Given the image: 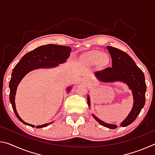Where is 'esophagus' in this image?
<instances>
[{"label": "esophagus", "mask_w": 155, "mask_h": 155, "mask_svg": "<svg viewBox=\"0 0 155 155\" xmlns=\"http://www.w3.org/2000/svg\"><path fill=\"white\" fill-rule=\"evenodd\" d=\"M82 81L83 82V83L88 84L90 82V80L89 79V78H82Z\"/></svg>", "instance_id": "obj_1"}]
</instances>
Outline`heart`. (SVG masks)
<instances>
[{"label":"heart","mask_w":155,"mask_h":155,"mask_svg":"<svg viewBox=\"0 0 155 155\" xmlns=\"http://www.w3.org/2000/svg\"><path fill=\"white\" fill-rule=\"evenodd\" d=\"M91 59L94 62L99 61V64L101 65H103L107 61V57L103 53V52L96 51L93 52L90 55Z\"/></svg>","instance_id":"b5f03b06"}]
</instances>
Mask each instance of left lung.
<instances>
[{
    "instance_id": "1",
    "label": "left lung",
    "mask_w": 155,
    "mask_h": 155,
    "mask_svg": "<svg viewBox=\"0 0 155 155\" xmlns=\"http://www.w3.org/2000/svg\"><path fill=\"white\" fill-rule=\"evenodd\" d=\"M107 50L112 59L111 67L101 71L95 72L97 78L101 82L115 83L121 82L127 85L131 91L133 98V104L128 116L120 124V127H127L135 121L146 102V85L143 72L139 68L133 59L126 52L114 47L107 46ZM87 104L90 107V97L87 95ZM100 124L104 127L115 129L116 124H109L91 114Z\"/></svg>"
}]
</instances>
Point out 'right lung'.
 Segmentation results:
<instances>
[{
  "instance_id": "add662e5",
  "label": "right lung",
  "mask_w": 155,
  "mask_h": 155,
  "mask_svg": "<svg viewBox=\"0 0 155 155\" xmlns=\"http://www.w3.org/2000/svg\"><path fill=\"white\" fill-rule=\"evenodd\" d=\"M71 51L72 48L69 46L56 45V44H48V45L39 46L38 48L25 54L13 69L11 80L9 81V100L15 115L23 124L30 126L33 128L35 127V125L27 123L21 118L15 108V94L20 81L28 72L33 70L41 69V68L48 69V68H56L59 66V64L66 62ZM72 87V86H68L67 87L66 91L68 93ZM53 122L54 121L42 125L36 126V128L46 127Z\"/></svg>"
}]
</instances>
